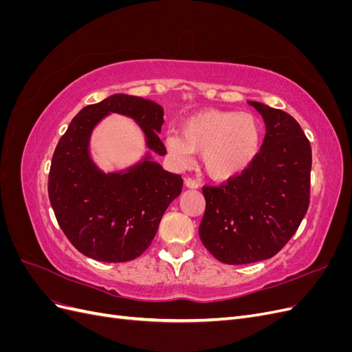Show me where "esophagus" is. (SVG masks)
<instances>
[{"mask_svg":"<svg viewBox=\"0 0 352 352\" xmlns=\"http://www.w3.org/2000/svg\"><path fill=\"white\" fill-rule=\"evenodd\" d=\"M185 186H186L188 189H197V188H198V182H195L194 179L186 177V179H185Z\"/></svg>","mask_w":352,"mask_h":352,"instance_id":"esophagus-1","label":"esophagus"}]
</instances>
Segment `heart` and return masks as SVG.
<instances>
[{"mask_svg": "<svg viewBox=\"0 0 352 352\" xmlns=\"http://www.w3.org/2000/svg\"><path fill=\"white\" fill-rule=\"evenodd\" d=\"M261 124L255 116L241 111L204 110L184 122L182 131L166 138L168 153L186 163L201 154L202 168L216 180H229L245 172L257 158Z\"/></svg>", "mask_w": 352, "mask_h": 352, "instance_id": "b5f03b06", "label": "heart"}]
</instances>
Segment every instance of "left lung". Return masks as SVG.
I'll list each match as a JSON object with an SVG mask.
<instances>
[{
    "label": "left lung",
    "instance_id": "obj_1",
    "mask_svg": "<svg viewBox=\"0 0 352 352\" xmlns=\"http://www.w3.org/2000/svg\"><path fill=\"white\" fill-rule=\"evenodd\" d=\"M265 124L261 151L226 185L202 188L199 239L225 264L272 258L292 238L310 202L311 146L287 113L248 101Z\"/></svg>",
    "mask_w": 352,
    "mask_h": 352
}]
</instances>
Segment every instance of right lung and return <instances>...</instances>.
<instances>
[{
    "label": "right lung",
    "instance_id": "right-lung-1",
    "mask_svg": "<svg viewBox=\"0 0 352 352\" xmlns=\"http://www.w3.org/2000/svg\"><path fill=\"white\" fill-rule=\"evenodd\" d=\"M110 113L140 127L147 151L136 164L105 173L90 154V138ZM155 101L113 94L73 117L52 155L48 197L61 230L73 247L104 263L131 261L150 247L168 204L182 192L184 180L157 163L166 155L158 133L164 123Z\"/></svg>",
    "mask_w": 352,
    "mask_h": 352
}]
</instances>
